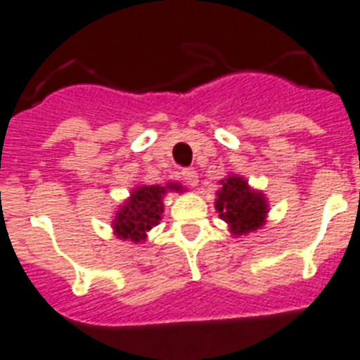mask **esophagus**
Wrapping results in <instances>:
<instances>
[{"instance_id":"obj_1","label":"esophagus","mask_w":360,"mask_h":360,"mask_svg":"<svg viewBox=\"0 0 360 360\" xmlns=\"http://www.w3.org/2000/svg\"><path fill=\"white\" fill-rule=\"evenodd\" d=\"M183 179L188 186H197V183H199V176H197V172L193 170V168H186V170H183Z\"/></svg>"}]
</instances>
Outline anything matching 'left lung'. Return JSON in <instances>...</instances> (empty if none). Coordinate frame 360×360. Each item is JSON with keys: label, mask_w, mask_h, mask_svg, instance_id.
<instances>
[{"label": "left lung", "mask_w": 360, "mask_h": 360, "mask_svg": "<svg viewBox=\"0 0 360 360\" xmlns=\"http://www.w3.org/2000/svg\"><path fill=\"white\" fill-rule=\"evenodd\" d=\"M215 195L217 213L228 224L229 233L235 238L255 233L267 222V197L262 190L252 188L245 177L229 174L220 179V188Z\"/></svg>", "instance_id": "1"}]
</instances>
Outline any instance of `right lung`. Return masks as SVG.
<instances>
[{"instance_id": "right-lung-1", "label": "right lung", "mask_w": 360, "mask_h": 360, "mask_svg": "<svg viewBox=\"0 0 360 360\" xmlns=\"http://www.w3.org/2000/svg\"><path fill=\"white\" fill-rule=\"evenodd\" d=\"M168 192L183 193L186 188L179 183L168 181L167 184H140L127 199L120 204L112 219V233L120 240H131L134 244L145 242L147 233L160 224L163 219V197Z\"/></svg>"}]
</instances>
